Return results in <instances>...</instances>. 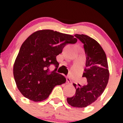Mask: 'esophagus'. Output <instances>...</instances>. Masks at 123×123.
Listing matches in <instances>:
<instances>
[{"label":"esophagus","instance_id":"34e87169","mask_svg":"<svg viewBox=\"0 0 123 123\" xmlns=\"http://www.w3.org/2000/svg\"><path fill=\"white\" fill-rule=\"evenodd\" d=\"M66 80H67V83H68V84H71V83H72L71 80V79H69L68 77H67Z\"/></svg>","mask_w":123,"mask_h":123}]
</instances>
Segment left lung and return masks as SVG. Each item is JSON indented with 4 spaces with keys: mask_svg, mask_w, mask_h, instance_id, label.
Listing matches in <instances>:
<instances>
[{
    "mask_svg": "<svg viewBox=\"0 0 123 123\" xmlns=\"http://www.w3.org/2000/svg\"><path fill=\"white\" fill-rule=\"evenodd\" d=\"M83 43L86 61L83 77L87 79L86 85L77 86L75 95L67 98L71 106L85 108L95 101L104 92L109 80L108 65L105 52L93 38L85 34L74 35Z\"/></svg>",
    "mask_w": 123,
    "mask_h": 123,
    "instance_id": "obj_1",
    "label": "left lung"
}]
</instances>
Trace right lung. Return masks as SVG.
<instances>
[{
    "label": "right lung",
    "instance_id": "right-lung-1",
    "mask_svg": "<svg viewBox=\"0 0 123 123\" xmlns=\"http://www.w3.org/2000/svg\"><path fill=\"white\" fill-rule=\"evenodd\" d=\"M73 36L51 30L34 32L23 43L13 65V76L18 90L27 98L35 102L48 98L56 86L65 83L66 79L56 73V56L67 44H74ZM54 65L55 69L50 72Z\"/></svg>",
    "mask_w": 123,
    "mask_h": 123
}]
</instances>
